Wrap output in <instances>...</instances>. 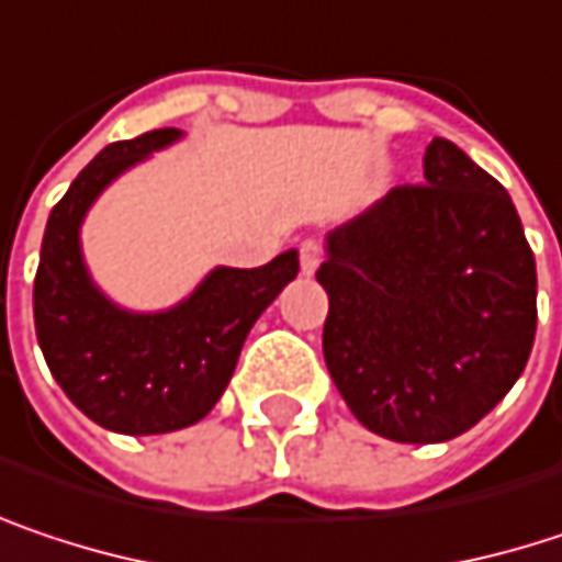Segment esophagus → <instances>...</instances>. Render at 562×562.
<instances>
[{
  "instance_id": "34e87169",
  "label": "esophagus",
  "mask_w": 562,
  "mask_h": 562,
  "mask_svg": "<svg viewBox=\"0 0 562 562\" xmlns=\"http://www.w3.org/2000/svg\"><path fill=\"white\" fill-rule=\"evenodd\" d=\"M299 260H302V273H305V277H315V270H318V263H322V247H318L315 240H305V244L299 247Z\"/></svg>"
}]
</instances>
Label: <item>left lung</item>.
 Returning <instances> with one entry per match:
<instances>
[{
    "mask_svg": "<svg viewBox=\"0 0 562 562\" xmlns=\"http://www.w3.org/2000/svg\"><path fill=\"white\" fill-rule=\"evenodd\" d=\"M325 237V363L363 428L440 443L485 418L531 357L537 267L512 195L453 140Z\"/></svg>",
    "mask_w": 562,
    "mask_h": 562,
    "instance_id": "8db88e82",
    "label": "left lung"
}]
</instances>
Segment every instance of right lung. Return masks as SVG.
Wrapping results in <instances>:
<instances>
[{
    "instance_id": "1",
    "label": "right lung",
    "mask_w": 562,
    "mask_h": 562,
    "mask_svg": "<svg viewBox=\"0 0 562 562\" xmlns=\"http://www.w3.org/2000/svg\"><path fill=\"white\" fill-rule=\"evenodd\" d=\"M179 137L157 128L109 144L54 205L34 277V331L54 380L86 418L131 437L202 422L228 389L254 322L299 273V250L254 270L215 267L160 312H134L99 289L79 240L89 209Z\"/></svg>"
}]
</instances>
